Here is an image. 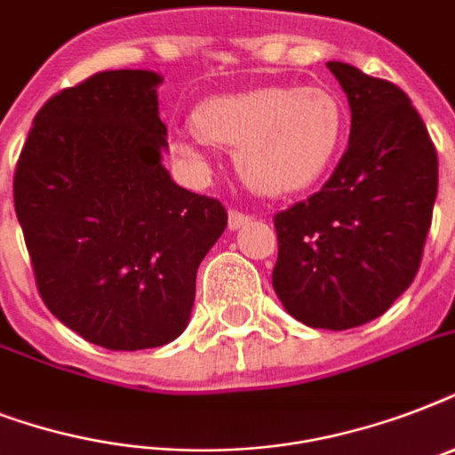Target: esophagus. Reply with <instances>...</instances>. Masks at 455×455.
I'll use <instances>...</instances> for the list:
<instances>
[{
	"instance_id": "esophagus-1",
	"label": "esophagus",
	"mask_w": 455,
	"mask_h": 455,
	"mask_svg": "<svg viewBox=\"0 0 455 455\" xmlns=\"http://www.w3.org/2000/svg\"><path fill=\"white\" fill-rule=\"evenodd\" d=\"M252 221V214L243 212V210H228V228H241Z\"/></svg>"
}]
</instances>
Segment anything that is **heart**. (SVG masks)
Wrapping results in <instances>:
<instances>
[{
	"label": "heart",
	"mask_w": 455,
	"mask_h": 455,
	"mask_svg": "<svg viewBox=\"0 0 455 455\" xmlns=\"http://www.w3.org/2000/svg\"><path fill=\"white\" fill-rule=\"evenodd\" d=\"M193 117L207 141L238 151L245 181L269 196L314 184L331 167L345 134V108L323 87H262L214 96ZM205 139H174L172 156L188 170L203 172Z\"/></svg>",
	"instance_id": "obj_1"
}]
</instances>
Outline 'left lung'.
I'll return each instance as SVG.
<instances>
[{
	"instance_id": "1",
	"label": "left lung",
	"mask_w": 455,
	"mask_h": 455,
	"mask_svg": "<svg viewBox=\"0 0 455 455\" xmlns=\"http://www.w3.org/2000/svg\"><path fill=\"white\" fill-rule=\"evenodd\" d=\"M349 144L321 191L278 212L274 291L311 328L373 321L416 278L437 198V151L402 89L339 60Z\"/></svg>"
}]
</instances>
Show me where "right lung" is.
Returning a JSON list of instances; mask_svg holds the SVG:
<instances>
[{
  "mask_svg": "<svg viewBox=\"0 0 455 455\" xmlns=\"http://www.w3.org/2000/svg\"><path fill=\"white\" fill-rule=\"evenodd\" d=\"M151 70H103L37 110L13 174L39 298L113 352L163 347L188 325L196 274L227 228L217 198L172 181Z\"/></svg>",
  "mask_w": 455,
  "mask_h": 455,
  "instance_id": "1",
  "label": "right lung"
}]
</instances>
